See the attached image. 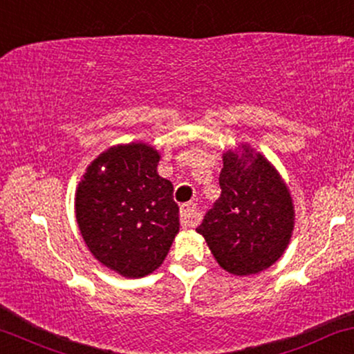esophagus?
Returning <instances> with one entry per match:
<instances>
[{
	"mask_svg": "<svg viewBox=\"0 0 354 354\" xmlns=\"http://www.w3.org/2000/svg\"><path fill=\"white\" fill-rule=\"evenodd\" d=\"M180 217H181V225L183 227H196L199 223V214L196 209L194 203H186L181 205L180 209Z\"/></svg>",
	"mask_w": 354,
	"mask_h": 354,
	"instance_id": "esophagus-1",
	"label": "esophagus"
}]
</instances>
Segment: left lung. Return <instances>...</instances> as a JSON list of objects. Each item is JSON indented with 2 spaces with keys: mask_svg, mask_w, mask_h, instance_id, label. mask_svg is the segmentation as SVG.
<instances>
[{
  "mask_svg": "<svg viewBox=\"0 0 354 354\" xmlns=\"http://www.w3.org/2000/svg\"><path fill=\"white\" fill-rule=\"evenodd\" d=\"M222 162L221 198L196 232L227 272L257 274L288 248L296 221L292 196L274 165L248 144L223 151Z\"/></svg>",
  "mask_w": 354,
  "mask_h": 354,
  "instance_id": "obj_1",
  "label": "left lung"
}]
</instances>
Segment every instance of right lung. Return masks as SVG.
<instances>
[{
	"label": "right lung",
	"mask_w": 354,
	"mask_h": 354,
	"mask_svg": "<svg viewBox=\"0 0 354 354\" xmlns=\"http://www.w3.org/2000/svg\"><path fill=\"white\" fill-rule=\"evenodd\" d=\"M160 158L145 142L109 147L88 165L75 192V216L88 250L122 277L158 270L180 232L173 185L156 169Z\"/></svg>",
	"instance_id": "right-lung-1"
}]
</instances>
